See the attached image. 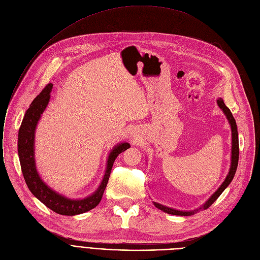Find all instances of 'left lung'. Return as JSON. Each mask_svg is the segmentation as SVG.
<instances>
[{
  "mask_svg": "<svg viewBox=\"0 0 260 260\" xmlns=\"http://www.w3.org/2000/svg\"><path fill=\"white\" fill-rule=\"evenodd\" d=\"M217 105L218 107L221 108L223 110V112L225 113L227 119L230 123V126H231V132H232V149H231V166H230V170H229V173L225 179V181L222 183V185L219 186L217 188V190L207 200V201L205 202V204L200 207L199 209H196V210H191V211H181V210H177V209H174V208H170L168 206H165L162 204H159V203H156V202H153L154 205L158 208L160 209L167 213H170V214H174V215H183V216H187V215H192L194 214L197 211H199L200 209H207L209 206L212 205V203L215 201V200L221 196V193L226 189V187L231 183L232 179L235 175V172H236V169H237V165H238V154H239V148H238V133H237V126H236V122L235 119L230 111V109L225 105L223 99L219 98L217 100Z\"/></svg>",
  "mask_w": 260,
  "mask_h": 260,
  "instance_id": "1",
  "label": "left lung"
}]
</instances>
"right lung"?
<instances>
[{"mask_svg":"<svg viewBox=\"0 0 260 260\" xmlns=\"http://www.w3.org/2000/svg\"><path fill=\"white\" fill-rule=\"evenodd\" d=\"M52 87L53 84L49 83L42 90V92L33 100L30 107L26 111L22 125L18 130L17 152L24 179L33 196H35L39 201L56 213L62 215H76L89 211L90 209L98 206L108 183L115 158L122 152L129 149L130 145L128 143H122L116 145L110 151L103 180L91 196L84 199L74 200L53 190L42 180L41 176L38 175L34 158L35 129L43 112L49 104Z\"/></svg>","mask_w":260,"mask_h":260,"instance_id":"obj_1","label":"right lung"}]
</instances>
